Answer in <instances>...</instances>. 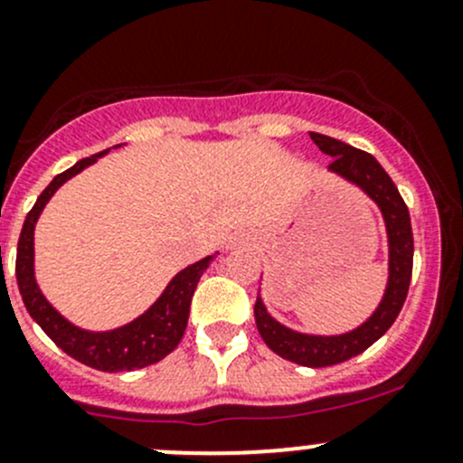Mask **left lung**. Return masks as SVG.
Segmentation results:
<instances>
[{
    "instance_id": "1",
    "label": "left lung",
    "mask_w": 463,
    "mask_h": 463,
    "mask_svg": "<svg viewBox=\"0 0 463 463\" xmlns=\"http://www.w3.org/2000/svg\"><path fill=\"white\" fill-rule=\"evenodd\" d=\"M311 141L334 158L329 165L331 175L343 176L345 181L361 188L381 210L387 232V255H390L385 293L374 314L356 329L345 331V334L318 335L288 329L266 311L260 296L255 302V322H258L261 340L278 356L305 367H329L363 354L394 325L408 296L410 278H412L414 240L408 205L396 190L394 181L372 154L352 147L338 138L325 137V134L311 132Z\"/></svg>"
}]
</instances>
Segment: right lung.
Segmentation results:
<instances>
[{
    "label": "right lung",
    "mask_w": 463,
    "mask_h": 463,
    "mask_svg": "<svg viewBox=\"0 0 463 463\" xmlns=\"http://www.w3.org/2000/svg\"><path fill=\"white\" fill-rule=\"evenodd\" d=\"M109 149L93 156L82 158L76 165L64 170L62 175L55 176L44 193L37 197L35 205L31 213L26 214L24 226H22L20 241H17V261H15V275L17 287H20L22 300H24L26 311L31 318L42 326L46 335L69 354L76 361L85 363L100 372H132L141 370V367L154 365V363L163 361L170 352H175L176 345L181 343L188 326L190 316V302H193L194 288H197L199 279H202L203 270L208 269L210 261L217 258V253L208 255V258L194 261V264L185 266L184 270L170 279L165 291L158 296V300L149 307L145 314L134 318L128 325L118 326L111 331H89L80 329L73 322H69L51 305L40 291L35 279V249H33V237H35V223L40 219L42 210L53 197L55 190L62 184H67L71 176L82 172L85 167L93 165L100 156Z\"/></svg>",
    "instance_id": "right-lung-1"
}]
</instances>
